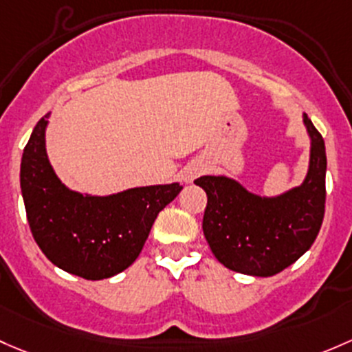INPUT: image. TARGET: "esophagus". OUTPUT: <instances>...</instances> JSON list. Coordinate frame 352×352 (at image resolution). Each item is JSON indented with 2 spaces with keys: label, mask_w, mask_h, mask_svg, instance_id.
Wrapping results in <instances>:
<instances>
[{
  "label": "esophagus",
  "mask_w": 352,
  "mask_h": 352,
  "mask_svg": "<svg viewBox=\"0 0 352 352\" xmlns=\"http://www.w3.org/2000/svg\"><path fill=\"white\" fill-rule=\"evenodd\" d=\"M202 172H204L202 165L188 166V168L186 170V173H184V180H186V182H192V180H194L197 175H201Z\"/></svg>",
  "instance_id": "34e87169"
}]
</instances>
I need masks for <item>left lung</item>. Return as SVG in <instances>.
Segmentation results:
<instances>
[{
  "instance_id": "8db88e82",
  "label": "left lung",
  "mask_w": 352,
  "mask_h": 352,
  "mask_svg": "<svg viewBox=\"0 0 352 352\" xmlns=\"http://www.w3.org/2000/svg\"><path fill=\"white\" fill-rule=\"evenodd\" d=\"M310 160L302 186L261 197L226 175L195 180L207 194L202 229L210 251L232 272L273 276L298 260L320 231L325 210L324 138L303 113Z\"/></svg>"
}]
</instances>
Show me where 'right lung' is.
<instances>
[{
  "instance_id": "right-lung-1",
  "label": "right lung",
  "mask_w": 352,
  "mask_h": 352,
  "mask_svg": "<svg viewBox=\"0 0 352 352\" xmlns=\"http://www.w3.org/2000/svg\"><path fill=\"white\" fill-rule=\"evenodd\" d=\"M49 118L47 113L33 128L21 157L20 186L32 234L64 272L86 280L109 278L138 258L158 212L182 186L135 187L111 195L70 190L47 157Z\"/></svg>"
}]
</instances>
